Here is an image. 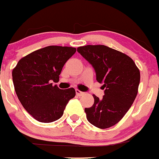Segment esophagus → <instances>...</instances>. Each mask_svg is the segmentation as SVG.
Returning <instances> with one entry per match:
<instances>
[{"mask_svg":"<svg viewBox=\"0 0 159 159\" xmlns=\"http://www.w3.org/2000/svg\"><path fill=\"white\" fill-rule=\"evenodd\" d=\"M76 96H81L84 94V93H83V92L80 91L79 89H76Z\"/></svg>","mask_w":159,"mask_h":159,"instance_id":"34e87169","label":"esophagus"}]
</instances>
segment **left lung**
<instances>
[{"instance_id": "left-lung-1", "label": "left lung", "mask_w": 159, "mask_h": 159, "mask_svg": "<svg viewBox=\"0 0 159 159\" xmlns=\"http://www.w3.org/2000/svg\"><path fill=\"white\" fill-rule=\"evenodd\" d=\"M78 53L94 68L96 80L102 83V99L93 95L94 103L85 108L87 120L94 126L107 129L125 115L138 93L140 72L126 54L104 45H86Z\"/></svg>"}]
</instances>
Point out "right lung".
Wrapping results in <instances>:
<instances>
[{
	"instance_id": "1",
	"label": "right lung",
	"mask_w": 159,
	"mask_h": 159,
	"mask_svg": "<svg viewBox=\"0 0 159 159\" xmlns=\"http://www.w3.org/2000/svg\"><path fill=\"white\" fill-rule=\"evenodd\" d=\"M76 51L74 47L49 46L19 60L12 71L16 94L36 120L52 122L60 119L76 95L73 88L60 89L57 83L63 66Z\"/></svg>"
}]
</instances>
